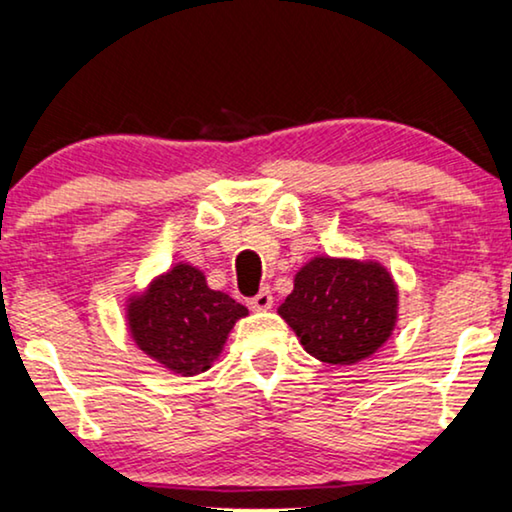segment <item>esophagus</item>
Masks as SVG:
<instances>
[{"label":"esophagus","mask_w":512,"mask_h":512,"mask_svg":"<svg viewBox=\"0 0 512 512\" xmlns=\"http://www.w3.org/2000/svg\"><path fill=\"white\" fill-rule=\"evenodd\" d=\"M249 307H251V310H270V307H272V293H270L268 286H263V289L249 300Z\"/></svg>","instance_id":"esophagus-1"}]
</instances>
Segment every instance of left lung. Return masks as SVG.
<instances>
[{
  "instance_id": "8db88e82",
  "label": "left lung",
  "mask_w": 512,
  "mask_h": 512,
  "mask_svg": "<svg viewBox=\"0 0 512 512\" xmlns=\"http://www.w3.org/2000/svg\"><path fill=\"white\" fill-rule=\"evenodd\" d=\"M277 312L307 354L331 366H352L394 333L398 289L380 263L317 256L298 270Z\"/></svg>"
}]
</instances>
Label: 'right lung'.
Masks as SVG:
<instances>
[{"instance_id": "1", "label": "right lung", "mask_w": 512, "mask_h": 512, "mask_svg": "<svg viewBox=\"0 0 512 512\" xmlns=\"http://www.w3.org/2000/svg\"><path fill=\"white\" fill-rule=\"evenodd\" d=\"M128 328L144 354L172 373L191 377L212 368L230 328L247 317V307L207 286L205 275L177 263L128 298Z\"/></svg>"}]
</instances>
